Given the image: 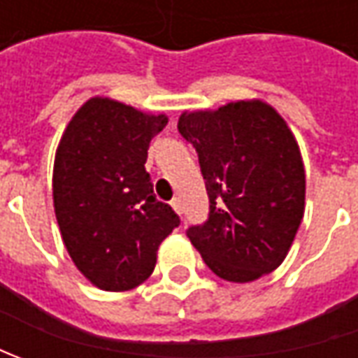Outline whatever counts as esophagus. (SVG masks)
Masks as SVG:
<instances>
[{
	"mask_svg": "<svg viewBox=\"0 0 358 358\" xmlns=\"http://www.w3.org/2000/svg\"><path fill=\"white\" fill-rule=\"evenodd\" d=\"M171 207L175 209V213H183V201H181V197H173Z\"/></svg>",
	"mask_w": 358,
	"mask_h": 358,
	"instance_id": "34e87169",
	"label": "esophagus"
}]
</instances>
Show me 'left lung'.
<instances>
[{
    "instance_id": "left-lung-1",
    "label": "left lung",
    "mask_w": 358,
    "mask_h": 358,
    "mask_svg": "<svg viewBox=\"0 0 358 358\" xmlns=\"http://www.w3.org/2000/svg\"><path fill=\"white\" fill-rule=\"evenodd\" d=\"M177 129L199 155L209 195V219L187 229L205 265L231 282L275 271L305 213V167L285 119L251 99L185 111Z\"/></svg>"
}]
</instances>
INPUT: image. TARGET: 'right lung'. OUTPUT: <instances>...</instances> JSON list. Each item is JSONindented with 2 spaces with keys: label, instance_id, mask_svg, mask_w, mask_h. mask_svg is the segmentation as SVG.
<instances>
[{
  "label": "right lung",
  "instance_id": "add662e5",
  "mask_svg": "<svg viewBox=\"0 0 358 358\" xmlns=\"http://www.w3.org/2000/svg\"><path fill=\"white\" fill-rule=\"evenodd\" d=\"M167 115L91 97L65 127L53 163V207L76 267L103 291L147 281L163 239L179 227L155 199L145 171L151 139Z\"/></svg>",
  "mask_w": 358,
  "mask_h": 358
}]
</instances>
